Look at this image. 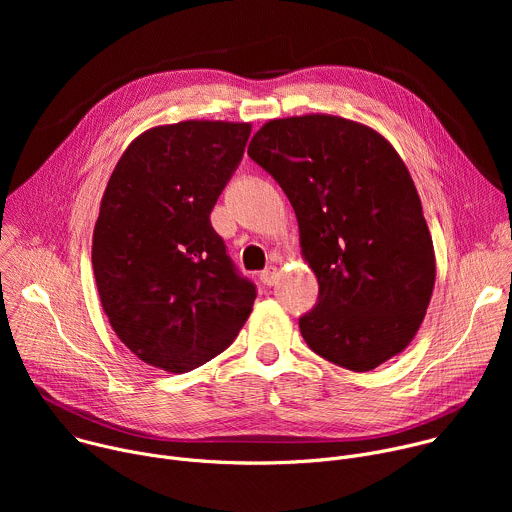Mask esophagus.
Wrapping results in <instances>:
<instances>
[{
  "mask_svg": "<svg viewBox=\"0 0 512 512\" xmlns=\"http://www.w3.org/2000/svg\"><path fill=\"white\" fill-rule=\"evenodd\" d=\"M277 277H279V271H277V267H273V265H269L265 271H261V281H263L265 285H273V283L277 281Z\"/></svg>",
  "mask_w": 512,
  "mask_h": 512,
  "instance_id": "34e87169",
  "label": "esophagus"
}]
</instances>
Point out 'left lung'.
Returning <instances> with one entry per match:
<instances>
[{
	"label": "left lung",
	"mask_w": 512,
	"mask_h": 512,
	"mask_svg": "<svg viewBox=\"0 0 512 512\" xmlns=\"http://www.w3.org/2000/svg\"><path fill=\"white\" fill-rule=\"evenodd\" d=\"M247 152L294 206L318 277V304L300 318L308 346L354 373L403 352L433 294L435 253L397 150L369 125L310 113L263 123Z\"/></svg>",
	"instance_id": "8db88e82"
}]
</instances>
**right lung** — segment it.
<instances>
[{
    "label": "right lung",
    "mask_w": 512,
    "mask_h": 512,
    "mask_svg": "<svg viewBox=\"0 0 512 512\" xmlns=\"http://www.w3.org/2000/svg\"><path fill=\"white\" fill-rule=\"evenodd\" d=\"M251 123L190 119L137 135L93 231V271L117 338L143 362L188 373L237 338L257 298L210 225Z\"/></svg>",
    "instance_id": "add662e5"
}]
</instances>
